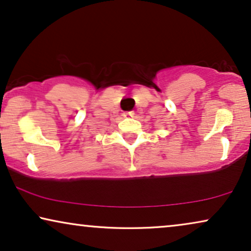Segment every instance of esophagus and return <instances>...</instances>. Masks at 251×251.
<instances>
[{
  "mask_svg": "<svg viewBox=\"0 0 251 251\" xmlns=\"http://www.w3.org/2000/svg\"><path fill=\"white\" fill-rule=\"evenodd\" d=\"M135 115V113H133L132 111L131 112H126L125 113V116H133Z\"/></svg>",
  "mask_w": 251,
  "mask_h": 251,
  "instance_id": "esophagus-1",
  "label": "esophagus"
}]
</instances>
